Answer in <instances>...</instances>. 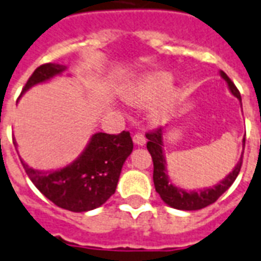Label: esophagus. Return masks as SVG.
<instances>
[{
    "instance_id": "1",
    "label": "esophagus",
    "mask_w": 261,
    "mask_h": 261,
    "mask_svg": "<svg viewBox=\"0 0 261 261\" xmlns=\"http://www.w3.org/2000/svg\"><path fill=\"white\" fill-rule=\"evenodd\" d=\"M133 141L137 146H145L146 145V138L143 134H135L133 137Z\"/></svg>"
}]
</instances>
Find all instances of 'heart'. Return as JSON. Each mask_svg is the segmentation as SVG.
<instances>
[{
    "mask_svg": "<svg viewBox=\"0 0 261 261\" xmlns=\"http://www.w3.org/2000/svg\"><path fill=\"white\" fill-rule=\"evenodd\" d=\"M171 86H173V77L166 72L147 73L127 84L122 92V97L126 103L135 107H145L158 100L150 110V119L154 122H162L167 115L169 99L164 97L161 99L160 97L169 92Z\"/></svg>",
    "mask_w": 261,
    "mask_h": 261,
    "instance_id": "heart-1",
    "label": "heart"
}]
</instances>
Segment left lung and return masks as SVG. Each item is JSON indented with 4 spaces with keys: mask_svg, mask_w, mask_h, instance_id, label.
I'll return each mask as SVG.
<instances>
[{
    "mask_svg": "<svg viewBox=\"0 0 261 261\" xmlns=\"http://www.w3.org/2000/svg\"><path fill=\"white\" fill-rule=\"evenodd\" d=\"M220 76L225 80L230 94L241 101L240 92H239L236 86L232 83V80L226 76L225 72L220 71ZM164 133L165 131L160 128L155 133L146 135V138L149 139V142H147V150L151 154L152 164H154V173H152L154 186H155L156 193L160 194L162 201L166 205H169V206L178 209V211H198V209H202V207H206L207 205L213 204L215 201H217V198L221 194H224L226 190L229 189L230 185L233 184L236 177L239 175L241 164H243L245 138H243V152H241V156L239 158L237 164L234 165V167L232 169L229 174L225 175V178H222L216 185L207 186V188H204V189L188 190L173 184V181L169 177L166 154H165L164 150Z\"/></svg>",
    "mask_w": 261,
    "mask_h": 261,
    "instance_id": "1",
    "label": "left lung"
}]
</instances>
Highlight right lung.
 <instances>
[{
    "label": "right lung",
    "mask_w": 261,
    "mask_h": 261,
    "mask_svg": "<svg viewBox=\"0 0 261 261\" xmlns=\"http://www.w3.org/2000/svg\"><path fill=\"white\" fill-rule=\"evenodd\" d=\"M67 65H40L25 84L21 95L32 87L50 82L67 73ZM71 76V73H67ZM17 149V142L13 139ZM130 133L119 135L95 133L80 155L71 164L52 170L33 169L20 156L21 164L33 185L57 206L71 212H88L106 204L115 193L120 171L133 151Z\"/></svg>",
    "instance_id": "right-lung-1"
}]
</instances>
